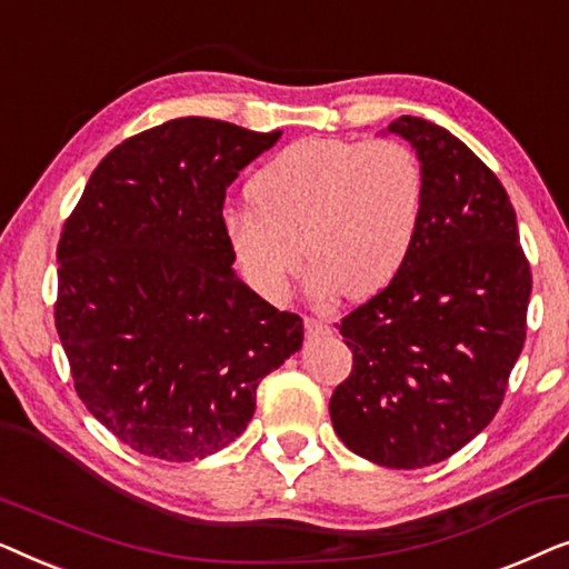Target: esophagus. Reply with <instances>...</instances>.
<instances>
[{"label":"esophagus","instance_id":"esophagus-1","mask_svg":"<svg viewBox=\"0 0 569 569\" xmlns=\"http://www.w3.org/2000/svg\"><path fill=\"white\" fill-rule=\"evenodd\" d=\"M331 333V326L326 321H318V318H306V337L308 339H318Z\"/></svg>","mask_w":569,"mask_h":569}]
</instances>
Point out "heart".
Returning a JSON list of instances; mask_svg holds the SVG:
<instances>
[{
    "instance_id": "1",
    "label": "heart",
    "mask_w": 569,
    "mask_h": 569,
    "mask_svg": "<svg viewBox=\"0 0 569 569\" xmlns=\"http://www.w3.org/2000/svg\"><path fill=\"white\" fill-rule=\"evenodd\" d=\"M248 197L253 207L224 214V240L251 290L284 300L306 251L310 292L360 300L383 290L407 261L425 176L417 154L393 139L313 137L267 162Z\"/></svg>"
}]
</instances>
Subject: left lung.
Masks as SVG:
<instances>
[{
	"instance_id": "obj_1",
	"label": "left lung",
	"mask_w": 569,
	"mask_h": 569,
	"mask_svg": "<svg viewBox=\"0 0 569 569\" xmlns=\"http://www.w3.org/2000/svg\"><path fill=\"white\" fill-rule=\"evenodd\" d=\"M425 176L415 246L341 318L352 372L329 411L352 453L386 469L446 461L492 422L526 341L531 267L497 176L438 123H388Z\"/></svg>"
}]
</instances>
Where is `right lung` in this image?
<instances>
[{
    "mask_svg": "<svg viewBox=\"0 0 569 569\" xmlns=\"http://www.w3.org/2000/svg\"><path fill=\"white\" fill-rule=\"evenodd\" d=\"M282 131L186 116L100 160L61 230L53 318L84 407L123 446L199 461L230 446L302 318L236 271L224 191Z\"/></svg>",
    "mask_w": 569,
    "mask_h": 569,
    "instance_id": "obj_1",
    "label": "right lung"
}]
</instances>
